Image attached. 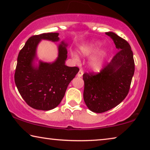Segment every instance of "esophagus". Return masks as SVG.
I'll return each instance as SVG.
<instances>
[{
	"label": "esophagus",
	"mask_w": 150,
	"mask_h": 150,
	"mask_svg": "<svg viewBox=\"0 0 150 150\" xmlns=\"http://www.w3.org/2000/svg\"><path fill=\"white\" fill-rule=\"evenodd\" d=\"M83 74H84V72H83V70H82V69H80V70H79V72H78V73L77 76L78 77H82Z\"/></svg>",
	"instance_id": "1"
}]
</instances>
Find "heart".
I'll list each match as a JSON object with an SVG mask.
<instances>
[{
	"mask_svg": "<svg viewBox=\"0 0 150 150\" xmlns=\"http://www.w3.org/2000/svg\"><path fill=\"white\" fill-rule=\"evenodd\" d=\"M100 42H95L91 43L90 45L82 46L80 47V51H81V53L84 56H89V55H91L93 52H94L96 48L100 45ZM74 57L76 59H78L77 55H74ZM103 61H104L103 56L102 54H100L92 59L91 62H90V66H91V68L93 70L98 72V71L100 70L101 68H103Z\"/></svg>",
	"mask_w": 150,
	"mask_h": 150,
	"instance_id": "obj_1",
	"label": "heart"
}]
</instances>
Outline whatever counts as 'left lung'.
I'll use <instances>...</instances> for the list:
<instances>
[{
	"mask_svg": "<svg viewBox=\"0 0 150 150\" xmlns=\"http://www.w3.org/2000/svg\"><path fill=\"white\" fill-rule=\"evenodd\" d=\"M105 33L113 40L119 52L99 73L83 74L84 100L87 107L96 113L112 109L125 99L135 71L133 54L129 43L113 32Z\"/></svg>",
	"mask_w": 150,
	"mask_h": 150,
	"instance_id": "1",
	"label": "left lung"
}]
</instances>
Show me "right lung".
<instances>
[{
    "mask_svg": "<svg viewBox=\"0 0 150 150\" xmlns=\"http://www.w3.org/2000/svg\"><path fill=\"white\" fill-rule=\"evenodd\" d=\"M58 33H42L29 38L19 52L15 73V82L21 96L27 104L35 109L49 110L61 103L69 83L79 71L78 67L65 65L67 43L58 45L56 61L47 63L39 61L35 65L37 47L42 40L57 42Z\"/></svg>",
    "mask_w": 150,
    "mask_h": 150,
    "instance_id": "obj_1",
    "label": "right lung"
}]
</instances>
